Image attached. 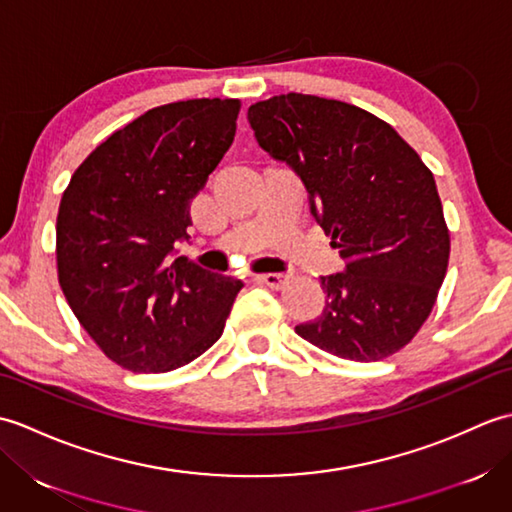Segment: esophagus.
Here are the masks:
<instances>
[{
	"mask_svg": "<svg viewBox=\"0 0 512 512\" xmlns=\"http://www.w3.org/2000/svg\"><path fill=\"white\" fill-rule=\"evenodd\" d=\"M259 281H262V284H266V286H270V288H284L288 281H290V275H284V273H266V275H262L259 277Z\"/></svg>",
	"mask_w": 512,
	"mask_h": 512,
	"instance_id": "obj_1",
	"label": "esophagus"
}]
</instances>
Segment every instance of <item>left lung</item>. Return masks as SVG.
Masks as SVG:
<instances>
[{"label":"left lung","mask_w":512,"mask_h":512,"mask_svg":"<svg viewBox=\"0 0 512 512\" xmlns=\"http://www.w3.org/2000/svg\"><path fill=\"white\" fill-rule=\"evenodd\" d=\"M257 143L295 169L345 273L321 277L319 319L295 332L350 361L402 350L436 306L451 237L431 169L407 140L361 107L279 94L248 107Z\"/></svg>","instance_id":"1"}]
</instances>
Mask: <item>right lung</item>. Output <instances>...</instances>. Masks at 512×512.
<instances>
[{
  "mask_svg": "<svg viewBox=\"0 0 512 512\" xmlns=\"http://www.w3.org/2000/svg\"><path fill=\"white\" fill-rule=\"evenodd\" d=\"M239 99H191L138 116L72 173L57 215V275L101 352L129 372H171L220 339L242 281L173 246L235 138Z\"/></svg>",
  "mask_w": 512,
  "mask_h": 512,
  "instance_id": "right-lung-1",
  "label": "right lung"
}]
</instances>
